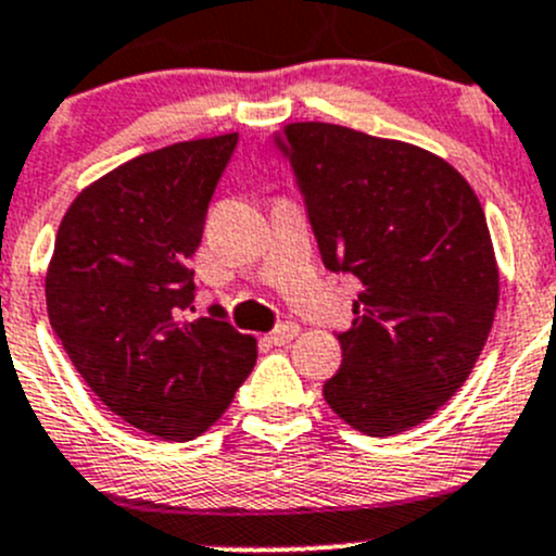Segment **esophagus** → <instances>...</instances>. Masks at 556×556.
I'll return each instance as SVG.
<instances>
[{
    "mask_svg": "<svg viewBox=\"0 0 556 556\" xmlns=\"http://www.w3.org/2000/svg\"><path fill=\"white\" fill-rule=\"evenodd\" d=\"M299 330H301L299 323H282L279 328H274L271 333L266 336V341L274 346H285V344H290L295 336H299Z\"/></svg>",
    "mask_w": 556,
    "mask_h": 556,
    "instance_id": "obj_1",
    "label": "esophagus"
}]
</instances>
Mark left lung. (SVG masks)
I'll list each match as a JSON object with an SVG mask.
<instances>
[{
	"label": "left lung",
	"mask_w": 556,
	"mask_h": 556,
	"mask_svg": "<svg viewBox=\"0 0 556 556\" xmlns=\"http://www.w3.org/2000/svg\"><path fill=\"white\" fill-rule=\"evenodd\" d=\"M277 148L325 268L363 285L325 401L361 433H403L463 387L492 330L501 274L484 210L417 144L309 121L288 123Z\"/></svg>",
	"instance_id": "obj_1"
}]
</instances>
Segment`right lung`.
Segmentation results:
<instances>
[{"label":"right lung","mask_w":556,"mask_h":556,"mask_svg":"<svg viewBox=\"0 0 556 556\" xmlns=\"http://www.w3.org/2000/svg\"><path fill=\"white\" fill-rule=\"evenodd\" d=\"M239 134L137 155L88 185L61 220L45 277L48 317L110 412L164 441L223 417L257 357L252 336L193 304L188 261Z\"/></svg>","instance_id":"obj_1"}]
</instances>
